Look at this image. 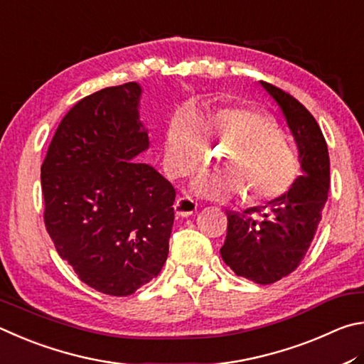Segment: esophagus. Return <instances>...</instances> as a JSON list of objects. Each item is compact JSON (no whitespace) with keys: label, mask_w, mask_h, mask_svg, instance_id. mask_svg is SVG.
<instances>
[{"label":"esophagus","mask_w":364,"mask_h":364,"mask_svg":"<svg viewBox=\"0 0 364 364\" xmlns=\"http://www.w3.org/2000/svg\"><path fill=\"white\" fill-rule=\"evenodd\" d=\"M176 213L182 218H188L196 211V203L190 196H178L174 205Z\"/></svg>","instance_id":"34e87169"}]
</instances>
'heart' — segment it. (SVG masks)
<instances>
[{
  "instance_id": "b5f03b06",
  "label": "heart",
  "mask_w": 364,
  "mask_h": 364,
  "mask_svg": "<svg viewBox=\"0 0 364 364\" xmlns=\"http://www.w3.org/2000/svg\"><path fill=\"white\" fill-rule=\"evenodd\" d=\"M209 142L228 144L220 158L227 169L203 172L193 190L211 200H227L245 188L252 205L278 200L294 187L302 163L297 150L269 113L252 107L227 105L201 118L178 112L164 137V166L172 177H186L206 163Z\"/></svg>"
}]
</instances>
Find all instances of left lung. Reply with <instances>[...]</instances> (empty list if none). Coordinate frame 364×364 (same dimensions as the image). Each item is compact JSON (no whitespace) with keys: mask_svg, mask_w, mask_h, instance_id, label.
<instances>
[{"mask_svg":"<svg viewBox=\"0 0 364 364\" xmlns=\"http://www.w3.org/2000/svg\"><path fill=\"white\" fill-rule=\"evenodd\" d=\"M292 131L304 176L288 193L262 208L227 213L224 262L238 277L272 284L301 265L321 220L329 192V153L323 132L307 108L283 89L260 81Z\"/></svg>","mask_w":364,"mask_h":364,"instance_id":"obj_1","label":"left lung"}]
</instances>
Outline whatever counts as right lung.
Here are the masks:
<instances>
[{
  "instance_id": "obj_1",
  "label": "right lung",
  "mask_w": 364,
  "mask_h": 364,
  "mask_svg": "<svg viewBox=\"0 0 364 364\" xmlns=\"http://www.w3.org/2000/svg\"><path fill=\"white\" fill-rule=\"evenodd\" d=\"M140 86L124 82L70 108L41 164L44 225L82 283L126 297L168 259L176 190L149 164Z\"/></svg>"
}]
</instances>
